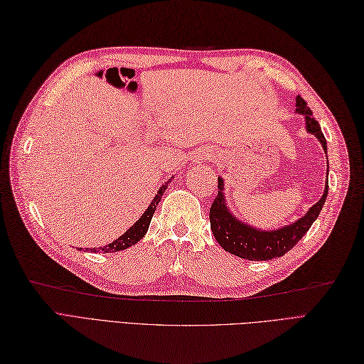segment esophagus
Here are the masks:
<instances>
[{
	"mask_svg": "<svg viewBox=\"0 0 364 364\" xmlns=\"http://www.w3.org/2000/svg\"><path fill=\"white\" fill-rule=\"evenodd\" d=\"M203 156H209V155H208V154H206V155H203Z\"/></svg>",
	"mask_w": 364,
	"mask_h": 364,
	"instance_id": "1",
	"label": "esophagus"
}]
</instances>
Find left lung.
<instances>
[{
  "mask_svg": "<svg viewBox=\"0 0 364 364\" xmlns=\"http://www.w3.org/2000/svg\"><path fill=\"white\" fill-rule=\"evenodd\" d=\"M295 107L298 114H301L306 119L307 132L316 136V139L323 146V151L328 154V144H326V138L321 132L318 121L312 117V110L300 95L295 100ZM328 189L329 183L326 180L324 193L321 195V198L300 220L279 229L259 230L257 228L245 225L235 215H232L225 198V183L218 176V195L213 200L209 212L212 234L226 252L234 254L240 258L250 259V262H269L272 258L283 257L303 238L306 232L311 229L312 223L320 215L324 201L328 198Z\"/></svg>",
  "mask_w": 364,
  "mask_h": 364,
  "instance_id": "8db88e82",
  "label": "left lung"
}]
</instances>
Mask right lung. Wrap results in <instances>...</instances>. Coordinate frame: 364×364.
Returning <instances> with one entry per match:
<instances>
[{"label": "right lung", "mask_w": 364, "mask_h": 364, "mask_svg": "<svg viewBox=\"0 0 364 364\" xmlns=\"http://www.w3.org/2000/svg\"><path fill=\"white\" fill-rule=\"evenodd\" d=\"M172 178H173V176H172ZM172 178H171V180H172ZM171 180L167 181L166 184H163L160 189H158V192H156V195H155V198L152 200L151 204H149V208L144 210L141 218H139L132 228H129L123 235H121L119 238H117L115 241H112V243H109V245H106V246L97 247V249H95V247L89 249L90 252H105V254H107V252H118V250H124V249H127V247H130V246H134L135 243H138V241L146 235V232H147V229H149V225H151V220H152V217H154V213H155V209H156V206H158V203L161 201L163 193H164V191H166V188H167V184L171 183ZM81 249H82V247H80L78 250H81Z\"/></svg>", "instance_id": "add662e5"}]
</instances>
